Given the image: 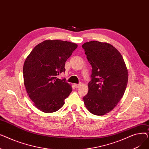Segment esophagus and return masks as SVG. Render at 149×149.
<instances>
[{
    "label": "esophagus",
    "instance_id": "34e87169",
    "mask_svg": "<svg viewBox=\"0 0 149 149\" xmlns=\"http://www.w3.org/2000/svg\"><path fill=\"white\" fill-rule=\"evenodd\" d=\"M81 86V84H74V86L75 88H79Z\"/></svg>",
    "mask_w": 149,
    "mask_h": 149
}]
</instances>
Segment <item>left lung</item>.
Segmentation results:
<instances>
[{
	"mask_svg": "<svg viewBox=\"0 0 149 149\" xmlns=\"http://www.w3.org/2000/svg\"><path fill=\"white\" fill-rule=\"evenodd\" d=\"M92 68L84 103L92 114L103 115L122 98L128 82V70L120 52L112 45L90 41L82 45Z\"/></svg>",
	"mask_w": 149,
	"mask_h": 149,
	"instance_id": "left-lung-1",
	"label": "left lung"
}]
</instances>
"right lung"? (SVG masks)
Returning <instances> with one entry per match:
<instances>
[{"mask_svg": "<svg viewBox=\"0 0 149 149\" xmlns=\"http://www.w3.org/2000/svg\"><path fill=\"white\" fill-rule=\"evenodd\" d=\"M77 46L70 42L46 40L26 57L23 68L24 84L34 105L42 112L57 111L72 92L71 85L57 75L65 72V63Z\"/></svg>", "mask_w": 149, "mask_h": 149, "instance_id": "obj_1", "label": "right lung"}]
</instances>
